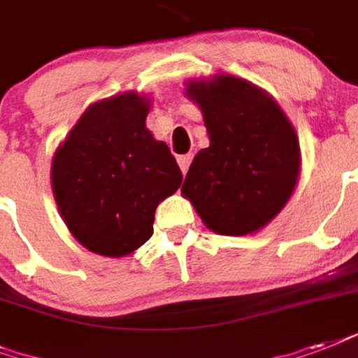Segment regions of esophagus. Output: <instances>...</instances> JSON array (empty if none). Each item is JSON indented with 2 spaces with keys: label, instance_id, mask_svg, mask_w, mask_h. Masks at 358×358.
Returning a JSON list of instances; mask_svg holds the SVG:
<instances>
[{
  "label": "esophagus",
  "instance_id": "1",
  "mask_svg": "<svg viewBox=\"0 0 358 358\" xmlns=\"http://www.w3.org/2000/svg\"><path fill=\"white\" fill-rule=\"evenodd\" d=\"M191 162H193V154H184V156H178V165L182 169V173H187Z\"/></svg>",
  "mask_w": 358,
  "mask_h": 358
}]
</instances>
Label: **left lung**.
Returning a JSON list of instances; mask_svg holds the SVG:
<instances>
[{
    "mask_svg": "<svg viewBox=\"0 0 358 358\" xmlns=\"http://www.w3.org/2000/svg\"><path fill=\"white\" fill-rule=\"evenodd\" d=\"M210 146L191 163L182 193L208 229L252 234L288 202L299 176V141L267 92L234 76L191 81Z\"/></svg>",
    "mask_w": 358,
    "mask_h": 358,
    "instance_id": "obj_1",
    "label": "left lung"
}]
</instances>
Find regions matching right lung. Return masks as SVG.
<instances>
[{
    "label": "right lung",
    "instance_id": "add662e5",
    "mask_svg": "<svg viewBox=\"0 0 358 358\" xmlns=\"http://www.w3.org/2000/svg\"><path fill=\"white\" fill-rule=\"evenodd\" d=\"M148 109L135 92L92 103L53 156L59 212L98 255L119 258L146 243L157 204L184 178L169 146L146 129Z\"/></svg>",
    "mask_w": 358,
    "mask_h": 358
}]
</instances>
